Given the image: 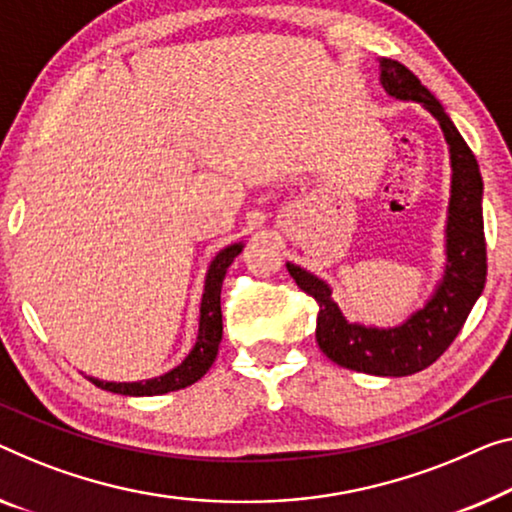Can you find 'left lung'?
Masks as SVG:
<instances>
[{
    "mask_svg": "<svg viewBox=\"0 0 512 512\" xmlns=\"http://www.w3.org/2000/svg\"><path fill=\"white\" fill-rule=\"evenodd\" d=\"M379 82L388 96L416 101L439 121L451 151V202L446 220V266L437 289L421 310L393 329L352 324L331 299V287L310 271L287 262L289 276L319 303L317 345L342 368L379 377H407L425 370L451 347L483 294L487 253L483 232V179L478 160L441 103L400 61L379 59Z\"/></svg>",
    "mask_w": 512,
    "mask_h": 512,
    "instance_id": "8db88e82",
    "label": "left lung"
}]
</instances>
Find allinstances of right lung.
I'll use <instances>...</instances> for the list:
<instances>
[{
	"label": "right lung",
	"instance_id": "right-lung-1",
	"mask_svg": "<svg viewBox=\"0 0 512 512\" xmlns=\"http://www.w3.org/2000/svg\"><path fill=\"white\" fill-rule=\"evenodd\" d=\"M243 250V243H232L220 250V253L213 257V262L207 271V280H204V294L200 303V329H197V340L195 347L190 349V354L183 358L181 365L172 368L165 375L147 379V381H101L96 377H87L91 384L110 393L119 395H163L170 391H179V388H186L195 384L197 379L207 375L211 363L216 361L218 345L223 340V312H220V287H223L225 273L234 262V257Z\"/></svg>",
	"mask_w": 512,
	"mask_h": 512
}]
</instances>
